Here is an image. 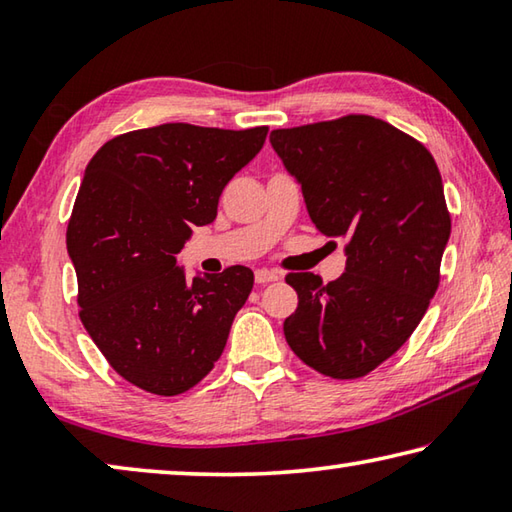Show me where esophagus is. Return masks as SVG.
<instances>
[{"mask_svg": "<svg viewBox=\"0 0 512 512\" xmlns=\"http://www.w3.org/2000/svg\"><path fill=\"white\" fill-rule=\"evenodd\" d=\"M277 277H280V275H277L275 271H268V268H257V271H255V282H257V284L275 282Z\"/></svg>", "mask_w": 512, "mask_h": 512, "instance_id": "34e87169", "label": "esophagus"}]
</instances>
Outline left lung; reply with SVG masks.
Here are the masks:
<instances>
[{
	"mask_svg": "<svg viewBox=\"0 0 512 512\" xmlns=\"http://www.w3.org/2000/svg\"><path fill=\"white\" fill-rule=\"evenodd\" d=\"M271 144L300 180L316 228L348 239L339 280L287 275L298 309L284 336L320 375L359 379L409 341L438 291L452 216L436 160L370 115L277 128Z\"/></svg>",
	"mask_w": 512,
	"mask_h": 512,
	"instance_id": "obj_1",
	"label": "left lung"
}]
</instances>
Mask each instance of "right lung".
<instances>
[{
	"label": "right lung",
	"instance_id": "right-lung-1",
	"mask_svg": "<svg viewBox=\"0 0 512 512\" xmlns=\"http://www.w3.org/2000/svg\"><path fill=\"white\" fill-rule=\"evenodd\" d=\"M268 126L140 128L108 140L85 169L67 223L79 318L119 377L173 397L219 361L253 271L187 280L176 255L216 219L223 187L255 158Z\"/></svg>",
	"mask_w": 512,
	"mask_h": 512
}]
</instances>
